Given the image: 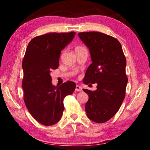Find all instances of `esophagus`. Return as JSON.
Returning <instances> with one entry per match:
<instances>
[{"label": "esophagus", "mask_w": 150, "mask_h": 150, "mask_svg": "<svg viewBox=\"0 0 150 150\" xmlns=\"http://www.w3.org/2000/svg\"><path fill=\"white\" fill-rule=\"evenodd\" d=\"M75 91H78V92H81V91H83V88L79 85H77L75 87Z\"/></svg>", "instance_id": "obj_1"}]
</instances>
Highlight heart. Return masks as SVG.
Returning a JSON list of instances; mask_svg holds the SVG:
<instances>
[{"instance_id": "b5f03b06", "label": "heart", "mask_w": 150, "mask_h": 150, "mask_svg": "<svg viewBox=\"0 0 150 150\" xmlns=\"http://www.w3.org/2000/svg\"><path fill=\"white\" fill-rule=\"evenodd\" d=\"M77 47H81V46H77L76 48H77Z\"/></svg>"}]
</instances>
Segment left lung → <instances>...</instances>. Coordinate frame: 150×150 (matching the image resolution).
Instances as JSON below:
<instances>
[{
    "mask_svg": "<svg viewBox=\"0 0 150 150\" xmlns=\"http://www.w3.org/2000/svg\"><path fill=\"white\" fill-rule=\"evenodd\" d=\"M91 54L84 83H97L96 91L83 89L88 95L85 105L87 117L96 123L110 120L118 111L125 97L128 78L126 59L117 39L98 32L78 34Z\"/></svg>",
    "mask_w": 150,
    "mask_h": 150,
    "instance_id": "1",
    "label": "left lung"
}]
</instances>
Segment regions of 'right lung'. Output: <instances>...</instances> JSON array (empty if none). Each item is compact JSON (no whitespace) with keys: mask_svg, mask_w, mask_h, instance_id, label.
<instances>
[{"mask_svg":"<svg viewBox=\"0 0 150 150\" xmlns=\"http://www.w3.org/2000/svg\"><path fill=\"white\" fill-rule=\"evenodd\" d=\"M76 33H48L33 38L28 45L22 69L24 100L35 120L44 126L56 124L64 110L63 100L75 91L76 85L67 81L55 87L50 73L59 66L61 52Z\"/></svg>","mask_w":150,"mask_h":150,"instance_id":"1","label":"right lung"}]
</instances>
